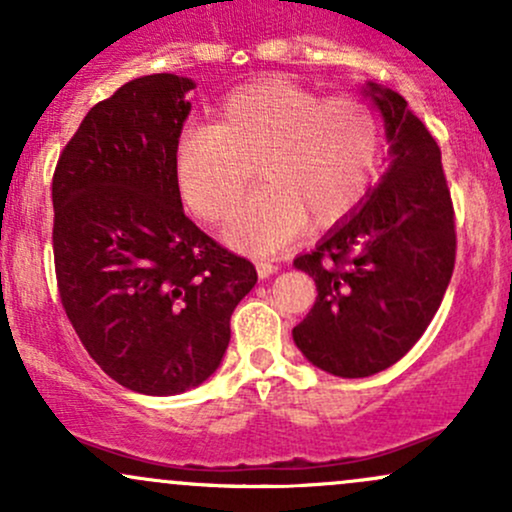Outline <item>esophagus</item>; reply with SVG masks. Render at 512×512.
<instances>
[{"instance_id":"1","label":"esophagus","mask_w":512,"mask_h":512,"mask_svg":"<svg viewBox=\"0 0 512 512\" xmlns=\"http://www.w3.org/2000/svg\"><path fill=\"white\" fill-rule=\"evenodd\" d=\"M276 272H279V264L276 262H267V260L257 262V274H260V279H269V276Z\"/></svg>"}]
</instances>
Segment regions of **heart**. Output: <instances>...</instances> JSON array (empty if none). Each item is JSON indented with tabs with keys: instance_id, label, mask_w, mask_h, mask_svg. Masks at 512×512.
I'll return each instance as SVG.
<instances>
[{
	"instance_id": "1",
	"label": "heart",
	"mask_w": 512,
	"mask_h": 512,
	"mask_svg": "<svg viewBox=\"0 0 512 512\" xmlns=\"http://www.w3.org/2000/svg\"><path fill=\"white\" fill-rule=\"evenodd\" d=\"M383 154L373 110L354 98L325 101L284 76L250 81L228 93L216 122H195L175 142L180 195L199 219L219 221L252 178L262 185L233 209L223 238L269 255L310 221H339L363 202Z\"/></svg>"
}]
</instances>
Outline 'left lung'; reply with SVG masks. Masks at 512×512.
<instances>
[{"label":"left lung","mask_w":512,"mask_h":512,"mask_svg":"<svg viewBox=\"0 0 512 512\" xmlns=\"http://www.w3.org/2000/svg\"><path fill=\"white\" fill-rule=\"evenodd\" d=\"M390 144V166L356 209L293 267L317 298L293 342L315 368L368 378L419 342L455 267V216L440 149L392 88L368 81Z\"/></svg>","instance_id":"8db88e82"}]
</instances>
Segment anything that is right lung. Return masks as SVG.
Masks as SVG:
<instances>
[{"instance_id": "obj_1", "label": "right lung", "mask_w": 512, "mask_h": 512, "mask_svg": "<svg viewBox=\"0 0 512 512\" xmlns=\"http://www.w3.org/2000/svg\"><path fill=\"white\" fill-rule=\"evenodd\" d=\"M197 84L127 81L88 110L52 178L57 284L81 344L115 383L170 397L216 373L231 315L257 284L185 216L175 142Z\"/></svg>"}]
</instances>
